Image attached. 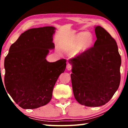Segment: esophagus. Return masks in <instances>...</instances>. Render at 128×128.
<instances>
[{"instance_id": "obj_1", "label": "esophagus", "mask_w": 128, "mask_h": 128, "mask_svg": "<svg viewBox=\"0 0 128 128\" xmlns=\"http://www.w3.org/2000/svg\"><path fill=\"white\" fill-rule=\"evenodd\" d=\"M72 65H71L70 64L68 63V64L66 65V69H68V70H70L71 69H72Z\"/></svg>"}]
</instances>
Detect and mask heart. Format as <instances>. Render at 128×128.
I'll return each mask as SVG.
<instances>
[{
    "label": "heart",
    "instance_id": "heart-1",
    "mask_svg": "<svg viewBox=\"0 0 128 128\" xmlns=\"http://www.w3.org/2000/svg\"><path fill=\"white\" fill-rule=\"evenodd\" d=\"M93 36L90 32H84L76 34L66 45L65 49L70 52L76 54L84 52L92 46Z\"/></svg>",
    "mask_w": 128,
    "mask_h": 128
}]
</instances>
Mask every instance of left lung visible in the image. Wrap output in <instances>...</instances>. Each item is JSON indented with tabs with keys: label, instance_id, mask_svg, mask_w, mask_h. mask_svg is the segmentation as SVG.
<instances>
[{
	"label": "left lung",
	"instance_id": "obj_1",
	"mask_svg": "<svg viewBox=\"0 0 128 128\" xmlns=\"http://www.w3.org/2000/svg\"><path fill=\"white\" fill-rule=\"evenodd\" d=\"M94 46L73 59V92L80 104L99 107L112 98L120 82L121 56L115 40L100 26L95 27Z\"/></svg>",
	"mask_w": 128,
	"mask_h": 128
}]
</instances>
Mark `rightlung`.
<instances>
[{
  "mask_svg": "<svg viewBox=\"0 0 128 128\" xmlns=\"http://www.w3.org/2000/svg\"><path fill=\"white\" fill-rule=\"evenodd\" d=\"M56 28H33L22 33L10 46L4 60V84L14 100L24 109L47 104L60 74L64 72L66 60L50 62L46 58Z\"/></svg>",
  "mask_w": 128,
  "mask_h": 128,
  "instance_id": "1",
  "label": "right lung"
}]
</instances>
